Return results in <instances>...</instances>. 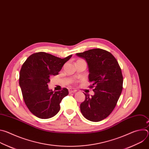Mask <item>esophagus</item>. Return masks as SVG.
Returning a JSON list of instances; mask_svg holds the SVG:
<instances>
[{"mask_svg":"<svg viewBox=\"0 0 149 149\" xmlns=\"http://www.w3.org/2000/svg\"><path fill=\"white\" fill-rule=\"evenodd\" d=\"M68 91H69V93L70 94L74 93H75L77 91V90H75V89H73V88H70Z\"/></svg>","mask_w":149,"mask_h":149,"instance_id":"1","label":"esophagus"}]
</instances>
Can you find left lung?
Segmentation results:
<instances>
[{
  "label": "left lung",
  "mask_w": 149,
  "mask_h": 149,
  "mask_svg": "<svg viewBox=\"0 0 149 149\" xmlns=\"http://www.w3.org/2000/svg\"><path fill=\"white\" fill-rule=\"evenodd\" d=\"M76 55L87 62L89 81L94 88V95L85 94L86 99L80 104L83 116L98 122L107 117L114 109L123 89L121 68L114 56L102 49H93Z\"/></svg>",
  "instance_id": "1"
}]
</instances>
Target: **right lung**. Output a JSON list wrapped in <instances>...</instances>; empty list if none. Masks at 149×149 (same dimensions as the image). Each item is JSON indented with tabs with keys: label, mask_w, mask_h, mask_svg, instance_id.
<instances>
[{
	"label": "right lung",
	"mask_w": 149,
	"mask_h": 149,
	"mask_svg": "<svg viewBox=\"0 0 149 149\" xmlns=\"http://www.w3.org/2000/svg\"><path fill=\"white\" fill-rule=\"evenodd\" d=\"M72 55L61 59L44 52L29 56L19 74V86L25 104L36 117L47 119L55 116L60 110L59 104L69 92L63 88L53 91L48 88L50 78L58 74L63 64Z\"/></svg>",
	"instance_id": "right-lung-1"
}]
</instances>
